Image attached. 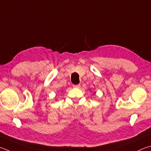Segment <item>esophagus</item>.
<instances>
[{
    "mask_svg": "<svg viewBox=\"0 0 151 151\" xmlns=\"http://www.w3.org/2000/svg\"><path fill=\"white\" fill-rule=\"evenodd\" d=\"M74 88H79L81 87V84H76V85H73Z\"/></svg>",
    "mask_w": 151,
    "mask_h": 151,
    "instance_id": "esophagus-1",
    "label": "esophagus"
}]
</instances>
